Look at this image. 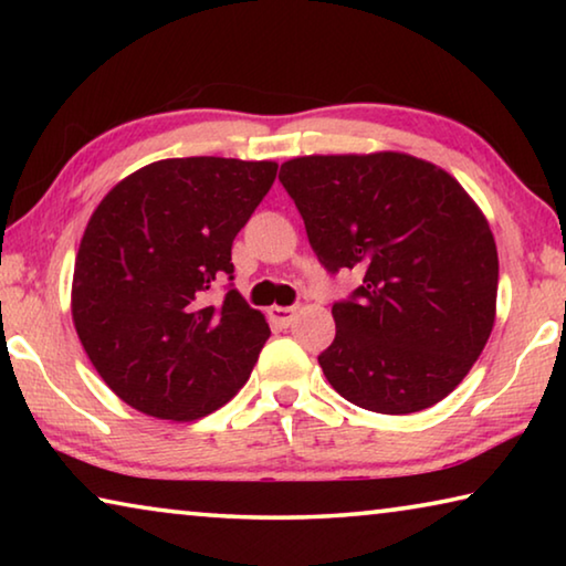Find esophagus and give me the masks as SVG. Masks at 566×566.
Listing matches in <instances>:
<instances>
[{"label": "esophagus", "instance_id": "obj_1", "mask_svg": "<svg viewBox=\"0 0 566 566\" xmlns=\"http://www.w3.org/2000/svg\"><path fill=\"white\" fill-rule=\"evenodd\" d=\"M294 306H270V312H266V314H270V322L272 324H276V327H290V324H292V317H294Z\"/></svg>", "mask_w": 566, "mask_h": 566}]
</instances>
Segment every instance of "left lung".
<instances>
[{"label": "left lung", "mask_w": 566, "mask_h": 566, "mask_svg": "<svg viewBox=\"0 0 566 566\" xmlns=\"http://www.w3.org/2000/svg\"><path fill=\"white\" fill-rule=\"evenodd\" d=\"M280 181L324 270L361 274L332 306L337 337L319 354L329 385L379 415L442 401L494 327L500 260L482 209L401 151L296 157Z\"/></svg>", "instance_id": "1"}]
</instances>
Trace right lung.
<instances>
[{
    "mask_svg": "<svg viewBox=\"0 0 566 566\" xmlns=\"http://www.w3.org/2000/svg\"><path fill=\"white\" fill-rule=\"evenodd\" d=\"M276 161L161 159L124 177L90 217L72 280V319L122 401L191 421L227 405L270 339L232 284V242L274 185Z\"/></svg>",
    "mask_w": 566,
    "mask_h": 566,
    "instance_id": "add662e5",
    "label": "right lung"
}]
</instances>
